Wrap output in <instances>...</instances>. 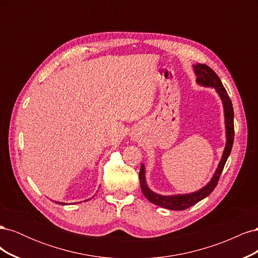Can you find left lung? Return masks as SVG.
I'll return each mask as SVG.
<instances>
[{"label":"left lung","mask_w":258,"mask_h":258,"mask_svg":"<svg viewBox=\"0 0 258 258\" xmlns=\"http://www.w3.org/2000/svg\"><path fill=\"white\" fill-rule=\"evenodd\" d=\"M195 74L197 75V83L205 87H213L216 92L220 95L223 105H224V115H225V127H226V146L222 156V159L218 163V168L216 169L215 173L212 179L198 191H195L191 194L186 195H174V196H161V195L155 194L152 191L146 184L145 181V168L142 163L141 169H140L139 178H140V185H141L142 192L144 196L153 202L154 205H157L161 208H165L168 210H174V211H183L196 205L200 200L205 199L214 190L216 187L218 179L223 172V169L225 167V163L229 157L232 144H233V137H235V128H233V107L231 100L228 96L227 91L224 88V86L220 80V77L213 71L212 69L206 64H196L194 66Z\"/></svg>","instance_id":"1"}]
</instances>
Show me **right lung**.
<instances>
[{
	"label": "right lung",
	"instance_id": "right-lung-1",
	"mask_svg": "<svg viewBox=\"0 0 258 258\" xmlns=\"http://www.w3.org/2000/svg\"><path fill=\"white\" fill-rule=\"evenodd\" d=\"M54 204H59V205H62V206L67 205V204H64V202H58V201H54Z\"/></svg>",
	"mask_w": 258,
	"mask_h": 258
}]
</instances>
